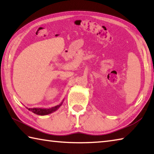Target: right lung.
Masks as SVG:
<instances>
[{
    "label": "right lung",
    "mask_w": 154,
    "mask_h": 154,
    "mask_svg": "<svg viewBox=\"0 0 154 154\" xmlns=\"http://www.w3.org/2000/svg\"><path fill=\"white\" fill-rule=\"evenodd\" d=\"M64 101V100H63ZM63 101L60 104L58 105H56L55 106H54V107H51V108H49V109H42V108H28L26 107L28 110L32 111V113H35L36 115H38V116H45V115H48V114H50L51 113H53V112L56 111V110H58L59 109L60 106L62 105V103H63Z\"/></svg>",
    "instance_id": "obj_1"
}]
</instances>
